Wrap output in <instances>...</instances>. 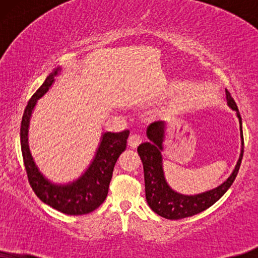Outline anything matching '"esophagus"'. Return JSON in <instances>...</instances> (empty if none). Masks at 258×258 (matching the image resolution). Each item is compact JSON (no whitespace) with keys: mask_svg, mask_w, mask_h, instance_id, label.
Instances as JSON below:
<instances>
[{"mask_svg":"<svg viewBox=\"0 0 258 258\" xmlns=\"http://www.w3.org/2000/svg\"><path fill=\"white\" fill-rule=\"evenodd\" d=\"M142 142V137L140 135H137V134H134V135H130L129 139H128V144L132 148H136L140 146V143Z\"/></svg>","mask_w":258,"mask_h":258,"instance_id":"esophagus-1","label":"esophagus"}]
</instances>
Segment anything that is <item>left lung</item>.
Instances as JSON below:
<instances>
[{"mask_svg":"<svg viewBox=\"0 0 258 258\" xmlns=\"http://www.w3.org/2000/svg\"><path fill=\"white\" fill-rule=\"evenodd\" d=\"M225 95H227L228 105L232 110L236 111V115L238 117L242 148L237 164L235 165L231 175L216 188L196 194V195H183V194L172 190L165 181L161 154L163 151L165 122L155 121L150 123L147 128V136L149 139V142L140 144L137 151H139L143 163L147 202L151 210L160 216L168 218V220H181V218L190 217L202 213L213 206L214 203H216L234 183L239 167H241L244 142H243L242 118L237 105H236L234 98L231 97L230 93L227 89H225Z\"/></svg>","mask_w":258,"mask_h":258,"instance_id":"obj_1","label":"left lung"}]
</instances>
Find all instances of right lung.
<instances>
[{"mask_svg": "<svg viewBox=\"0 0 258 258\" xmlns=\"http://www.w3.org/2000/svg\"><path fill=\"white\" fill-rule=\"evenodd\" d=\"M61 68H56L45 79L28 102L21 122V149L28 181L42 202L67 215H84L97 209L107 199L109 184L116 161L126 148L129 130L121 133H103L100 146L89 167L79 178L67 184H56L44 177L31 156L28 144V132L31 114L37 101L50 89Z\"/></svg>", "mask_w": 258, "mask_h": 258, "instance_id": "obj_1", "label": "right lung"}]
</instances>
